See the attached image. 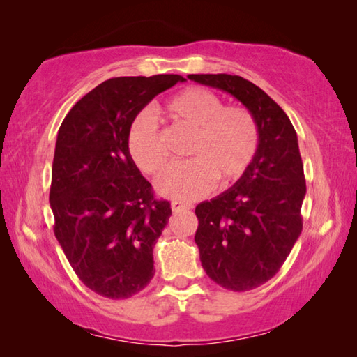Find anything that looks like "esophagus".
Here are the masks:
<instances>
[{
    "mask_svg": "<svg viewBox=\"0 0 357 357\" xmlns=\"http://www.w3.org/2000/svg\"><path fill=\"white\" fill-rule=\"evenodd\" d=\"M172 209H173V213H181V211H189V209H192V204L174 200V202H172Z\"/></svg>",
    "mask_w": 357,
    "mask_h": 357,
    "instance_id": "1",
    "label": "esophagus"
}]
</instances>
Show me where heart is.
<instances>
[{
    "label": "heart",
    "instance_id": "obj_1",
    "mask_svg": "<svg viewBox=\"0 0 357 357\" xmlns=\"http://www.w3.org/2000/svg\"><path fill=\"white\" fill-rule=\"evenodd\" d=\"M164 112L174 124L193 132L190 160L173 165L157 179L155 190L176 202H195L214 189L217 178L233 183L249 170L258 151L255 118L243 107H223L208 89L190 86L168 99ZM128 151L146 174H159L170 155L159 126L149 114L132 123Z\"/></svg>",
    "mask_w": 357,
    "mask_h": 357
}]
</instances>
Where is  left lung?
<instances>
[{
    "mask_svg": "<svg viewBox=\"0 0 357 357\" xmlns=\"http://www.w3.org/2000/svg\"><path fill=\"white\" fill-rule=\"evenodd\" d=\"M236 98L255 118L258 151L236 184L195 208V243L206 274L231 291H249L279 273L302 231L305 197L298 135L287 113L239 75L190 74Z\"/></svg>",
    "mask_w": 357,
    "mask_h": 357,
    "instance_id": "1",
    "label": "left lung"
}]
</instances>
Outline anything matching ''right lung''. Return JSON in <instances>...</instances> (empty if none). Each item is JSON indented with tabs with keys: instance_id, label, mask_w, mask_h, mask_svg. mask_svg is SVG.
I'll use <instances>...</instances> for the list:
<instances>
[{
	"instance_id": "add662e5",
	"label": "right lung",
	"mask_w": 357,
	"mask_h": 357,
	"mask_svg": "<svg viewBox=\"0 0 357 357\" xmlns=\"http://www.w3.org/2000/svg\"><path fill=\"white\" fill-rule=\"evenodd\" d=\"M181 75L118 77L72 107L58 130L50 208L55 236L84 285L128 299L154 277L153 249L172 215L128 151L137 114Z\"/></svg>"
}]
</instances>
